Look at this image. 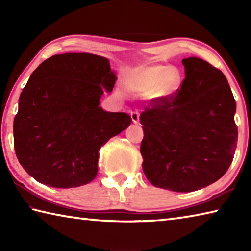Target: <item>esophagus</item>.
I'll use <instances>...</instances> for the list:
<instances>
[{
	"mask_svg": "<svg viewBox=\"0 0 251 251\" xmlns=\"http://www.w3.org/2000/svg\"><path fill=\"white\" fill-rule=\"evenodd\" d=\"M130 117H131V121H133L135 124H137V123L139 122V113L138 112H131Z\"/></svg>",
	"mask_w": 251,
	"mask_h": 251,
	"instance_id": "1",
	"label": "esophagus"
}]
</instances>
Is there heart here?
<instances>
[{
    "mask_svg": "<svg viewBox=\"0 0 251 251\" xmlns=\"http://www.w3.org/2000/svg\"><path fill=\"white\" fill-rule=\"evenodd\" d=\"M181 80V73L176 67L152 64L136 67L127 75L124 84L127 90L136 94L166 99L178 91Z\"/></svg>",
    "mask_w": 251,
    "mask_h": 251,
    "instance_id": "1",
    "label": "heart"
}]
</instances>
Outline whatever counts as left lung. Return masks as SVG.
<instances>
[{
	"mask_svg": "<svg viewBox=\"0 0 251 251\" xmlns=\"http://www.w3.org/2000/svg\"><path fill=\"white\" fill-rule=\"evenodd\" d=\"M175 94L155 99L141 114L143 172L151 185L189 193L228 171L238 141L236 101L226 76L198 57L182 59Z\"/></svg>",
	"mask_w": 251,
	"mask_h": 251,
	"instance_id": "obj_1",
	"label": "left lung"
}]
</instances>
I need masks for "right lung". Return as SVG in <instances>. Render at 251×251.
<instances>
[{"instance_id":"right-lung-1","label":"right lung","mask_w":251,"mask_h":251,"mask_svg":"<svg viewBox=\"0 0 251 251\" xmlns=\"http://www.w3.org/2000/svg\"><path fill=\"white\" fill-rule=\"evenodd\" d=\"M116 79L108 59L90 53L41 63L21 93L13 124L15 154L29 176L55 188L94 179L100 148L131 123L126 113L100 106Z\"/></svg>"}]
</instances>
